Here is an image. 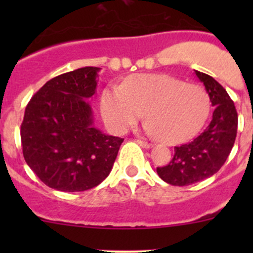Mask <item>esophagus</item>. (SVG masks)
Here are the masks:
<instances>
[{"mask_svg": "<svg viewBox=\"0 0 253 253\" xmlns=\"http://www.w3.org/2000/svg\"><path fill=\"white\" fill-rule=\"evenodd\" d=\"M137 142H138V144L139 145H141V147H143V148H147V149H148V148H150V147H152V143H149V142H145V141H141V139H138V141H137Z\"/></svg>", "mask_w": 253, "mask_h": 253, "instance_id": "1", "label": "esophagus"}]
</instances>
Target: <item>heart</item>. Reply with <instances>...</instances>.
<instances>
[{"label":"heart","instance_id":"heart-1","mask_svg":"<svg viewBox=\"0 0 253 253\" xmlns=\"http://www.w3.org/2000/svg\"><path fill=\"white\" fill-rule=\"evenodd\" d=\"M103 119L111 131L122 133L142 117L144 129L165 143L188 141L200 132L211 109L203 86L186 84L167 75H134L121 85H111L101 94Z\"/></svg>","mask_w":253,"mask_h":253}]
</instances>
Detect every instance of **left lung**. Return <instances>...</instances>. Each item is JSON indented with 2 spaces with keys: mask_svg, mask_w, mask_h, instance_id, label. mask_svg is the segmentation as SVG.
I'll return each instance as SVG.
<instances>
[{
  "mask_svg": "<svg viewBox=\"0 0 253 253\" xmlns=\"http://www.w3.org/2000/svg\"><path fill=\"white\" fill-rule=\"evenodd\" d=\"M215 106L211 124L193 141L175 147L169 164L157 168L158 175L174 186H188L219 171L234 147L237 112L229 94L213 77L195 71Z\"/></svg>",
  "mask_w": 253,
  "mask_h": 253,
  "instance_id": "left-lung-1",
  "label": "left lung"
}]
</instances>
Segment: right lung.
I'll return each mask as SVG.
<instances>
[{
  "label": "right lung",
  "instance_id": "right-lung-1",
  "mask_svg": "<svg viewBox=\"0 0 253 253\" xmlns=\"http://www.w3.org/2000/svg\"><path fill=\"white\" fill-rule=\"evenodd\" d=\"M99 71L83 67L50 79L25 108L20 126L23 155L48 187L81 192L110 174L124 138L94 127L86 99L95 94Z\"/></svg>",
  "mask_w": 253,
  "mask_h": 253
}]
</instances>
